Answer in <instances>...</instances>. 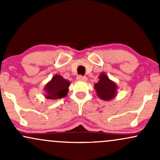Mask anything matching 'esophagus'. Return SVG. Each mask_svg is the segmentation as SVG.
Returning <instances> with one entry per match:
<instances>
[{
	"label": "esophagus",
	"instance_id": "34e87169",
	"mask_svg": "<svg viewBox=\"0 0 160 160\" xmlns=\"http://www.w3.org/2000/svg\"><path fill=\"white\" fill-rule=\"evenodd\" d=\"M77 80H78V81H86V80H87V78H86V77L82 76V75H79V76H78V78H77Z\"/></svg>",
	"mask_w": 160,
	"mask_h": 160
}]
</instances>
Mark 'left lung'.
Masks as SVG:
<instances>
[{
    "instance_id": "1",
    "label": "left lung",
    "mask_w": 160,
    "mask_h": 160,
    "mask_svg": "<svg viewBox=\"0 0 160 160\" xmlns=\"http://www.w3.org/2000/svg\"><path fill=\"white\" fill-rule=\"evenodd\" d=\"M97 95L104 101H110L117 95V86L114 82L110 80L104 73L99 75V80L94 85Z\"/></svg>"
}]
</instances>
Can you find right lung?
Masks as SVG:
<instances>
[{
  "mask_svg": "<svg viewBox=\"0 0 160 160\" xmlns=\"http://www.w3.org/2000/svg\"><path fill=\"white\" fill-rule=\"evenodd\" d=\"M70 82L60 75L56 74L44 87L46 98L56 100L65 97L68 92Z\"/></svg>",
  "mask_w": 160,
  "mask_h": 160,
  "instance_id": "1",
  "label": "right lung"
}]
</instances>
